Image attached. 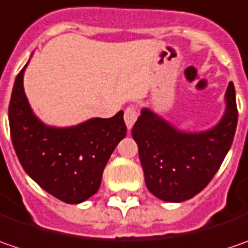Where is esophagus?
I'll list each match as a JSON object with an SVG mask.
<instances>
[{
  "instance_id": "34e87169",
  "label": "esophagus",
  "mask_w": 248,
  "mask_h": 248,
  "mask_svg": "<svg viewBox=\"0 0 248 248\" xmlns=\"http://www.w3.org/2000/svg\"><path fill=\"white\" fill-rule=\"evenodd\" d=\"M124 124L127 126V129H132L133 124L137 121V108L135 105H130L124 109Z\"/></svg>"
}]
</instances>
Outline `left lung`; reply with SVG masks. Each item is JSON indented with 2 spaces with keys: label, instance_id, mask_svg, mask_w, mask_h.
<instances>
[{
  "label": "left lung",
  "instance_id": "obj_1",
  "mask_svg": "<svg viewBox=\"0 0 248 248\" xmlns=\"http://www.w3.org/2000/svg\"><path fill=\"white\" fill-rule=\"evenodd\" d=\"M237 126L233 83L225 93V111L207 130H183L151 108H143L132 129L139 145L145 186L156 199L182 202L205 187L226 156Z\"/></svg>",
  "mask_w": 248,
  "mask_h": 248
}]
</instances>
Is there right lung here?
<instances>
[{"mask_svg": "<svg viewBox=\"0 0 248 248\" xmlns=\"http://www.w3.org/2000/svg\"><path fill=\"white\" fill-rule=\"evenodd\" d=\"M27 65L16 76L8 112L17 159L51 196L68 204L83 202L100 188L104 168L126 136L124 111L108 119L90 118L65 127L44 124L25 94Z\"/></svg>", "mask_w": 248, "mask_h": 248, "instance_id": "1", "label": "right lung"}]
</instances>
